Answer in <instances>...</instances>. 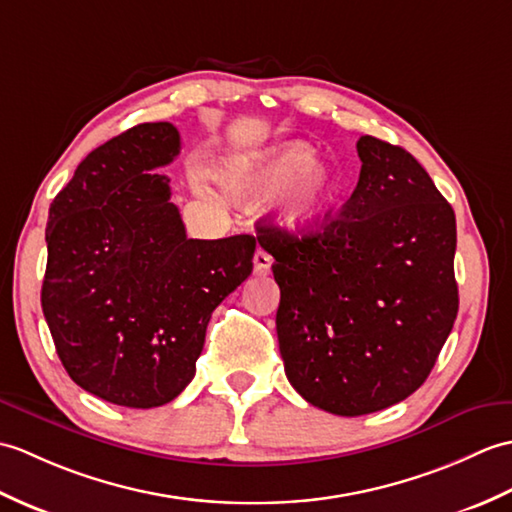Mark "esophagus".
<instances>
[{
  "label": "esophagus",
  "instance_id": "obj_1",
  "mask_svg": "<svg viewBox=\"0 0 512 512\" xmlns=\"http://www.w3.org/2000/svg\"><path fill=\"white\" fill-rule=\"evenodd\" d=\"M271 263H274V258H271L265 249H256V254H254V274L256 276H267L271 271Z\"/></svg>",
  "mask_w": 512,
  "mask_h": 512
}]
</instances>
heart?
<instances>
[{"instance_id":"b5f03b06","label":"heart","mask_w":512,"mask_h":512,"mask_svg":"<svg viewBox=\"0 0 512 512\" xmlns=\"http://www.w3.org/2000/svg\"><path fill=\"white\" fill-rule=\"evenodd\" d=\"M309 142L291 140L249 155L223 175L238 195L276 192L274 214L287 230H306L333 208L342 195V173L328 162H315Z\"/></svg>"}]
</instances>
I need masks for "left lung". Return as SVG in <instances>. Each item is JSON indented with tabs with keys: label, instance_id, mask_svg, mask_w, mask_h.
I'll use <instances>...</instances> for the list:
<instances>
[{
	"label": "left lung",
	"instance_id": "obj_1",
	"mask_svg": "<svg viewBox=\"0 0 512 512\" xmlns=\"http://www.w3.org/2000/svg\"><path fill=\"white\" fill-rule=\"evenodd\" d=\"M357 188L317 230L258 225L276 258V331L304 401L361 416L407 399L429 377L458 315L456 214L401 146L357 142Z\"/></svg>",
	"mask_w": 512,
	"mask_h": 512
}]
</instances>
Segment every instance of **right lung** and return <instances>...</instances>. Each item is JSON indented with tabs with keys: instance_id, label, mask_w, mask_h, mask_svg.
<instances>
[{
	"instance_id": "obj_1",
	"label": "right lung",
	"mask_w": 512,
	"mask_h": 512,
	"mask_svg": "<svg viewBox=\"0 0 512 512\" xmlns=\"http://www.w3.org/2000/svg\"><path fill=\"white\" fill-rule=\"evenodd\" d=\"M170 122L98 146L54 197L41 306L76 385L124 407H160L195 377L212 311L252 274L249 234L188 238L170 179Z\"/></svg>"
}]
</instances>
